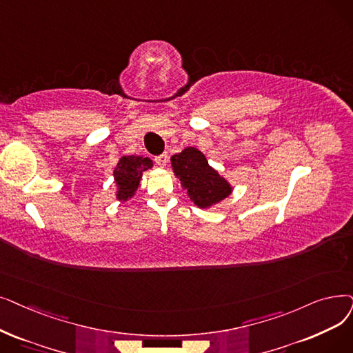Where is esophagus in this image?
<instances>
[{
    "label": "esophagus",
    "instance_id": "34e87169",
    "mask_svg": "<svg viewBox=\"0 0 353 353\" xmlns=\"http://www.w3.org/2000/svg\"><path fill=\"white\" fill-rule=\"evenodd\" d=\"M167 154L164 152V154H160V156H157L156 159H154V161H156V164L157 165H160V167H164L165 165V163H167Z\"/></svg>",
    "mask_w": 353,
    "mask_h": 353
}]
</instances>
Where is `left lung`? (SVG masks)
Here are the masks:
<instances>
[{"mask_svg":"<svg viewBox=\"0 0 353 353\" xmlns=\"http://www.w3.org/2000/svg\"><path fill=\"white\" fill-rule=\"evenodd\" d=\"M172 167L183 188L188 189L190 199L199 208H208L221 202L232 190L229 183L208 164L202 152L193 147L174 154Z\"/></svg>","mask_w":353,"mask_h":353,"instance_id":"obj_1","label":"left lung"}]
</instances>
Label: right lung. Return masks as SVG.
Wrapping results in <instances>:
<instances>
[{
  "instance_id": "right-lung-1",
  "label": "right lung",
  "mask_w": 353,
  "mask_h": 353,
  "mask_svg": "<svg viewBox=\"0 0 353 353\" xmlns=\"http://www.w3.org/2000/svg\"><path fill=\"white\" fill-rule=\"evenodd\" d=\"M152 161L148 157H140V156H124L118 161L114 177L118 186L117 197L119 201H127L131 197L137 188L140 185V179L143 176V172L151 168Z\"/></svg>"
}]
</instances>
